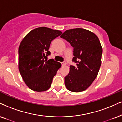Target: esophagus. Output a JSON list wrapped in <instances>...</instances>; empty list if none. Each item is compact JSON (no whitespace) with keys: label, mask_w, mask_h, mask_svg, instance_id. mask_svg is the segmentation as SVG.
Wrapping results in <instances>:
<instances>
[{"label":"esophagus","mask_w":122,"mask_h":122,"mask_svg":"<svg viewBox=\"0 0 122 122\" xmlns=\"http://www.w3.org/2000/svg\"><path fill=\"white\" fill-rule=\"evenodd\" d=\"M61 66H64L66 65V62L65 61H63V62H61Z\"/></svg>","instance_id":"esophagus-1"}]
</instances>
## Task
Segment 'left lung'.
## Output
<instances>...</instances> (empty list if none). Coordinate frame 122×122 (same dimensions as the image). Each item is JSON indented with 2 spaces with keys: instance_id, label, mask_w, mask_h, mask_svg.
Wrapping results in <instances>:
<instances>
[{
  "instance_id": "obj_1",
  "label": "left lung",
  "mask_w": 122,
  "mask_h": 122,
  "mask_svg": "<svg viewBox=\"0 0 122 122\" xmlns=\"http://www.w3.org/2000/svg\"><path fill=\"white\" fill-rule=\"evenodd\" d=\"M73 48L70 72L64 77L67 89L73 92L86 90L97 77L101 64L102 48L97 36L82 28L66 30L61 36Z\"/></svg>"
}]
</instances>
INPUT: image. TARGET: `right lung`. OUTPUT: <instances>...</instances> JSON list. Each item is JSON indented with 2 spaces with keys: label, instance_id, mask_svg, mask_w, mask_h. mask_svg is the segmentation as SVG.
I'll use <instances>...</instances> for the list:
<instances>
[{
  "label": "right lung",
  "instance_id": "1",
  "mask_svg": "<svg viewBox=\"0 0 122 122\" xmlns=\"http://www.w3.org/2000/svg\"><path fill=\"white\" fill-rule=\"evenodd\" d=\"M61 31L40 27L30 31L19 47V69L22 79L30 89L43 92L51 86L54 76L61 64L53 59L47 60L51 41Z\"/></svg>",
  "mask_w": 122,
  "mask_h": 122
}]
</instances>
